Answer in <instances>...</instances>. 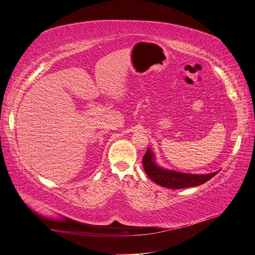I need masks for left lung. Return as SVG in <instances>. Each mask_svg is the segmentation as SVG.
Masks as SVG:
<instances>
[{
  "instance_id": "obj_1",
  "label": "left lung",
  "mask_w": 255,
  "mask_h": 255,
  "mask_svg": "<svg viewBox=\"0 0 255 255\" xmlns=\"http://www.w3.org/2000/svg\"><path fill=\"white\" fill-rule=\"evenodd\" d=\"M142 165L145 173L152 181L161 186H164V188L172 190L191 188V186L203 184L219 172L216 171L207 174H193L163 168L157 164L154 151L149 147L142 158Z\"/></svg>"
}]
</instances>
